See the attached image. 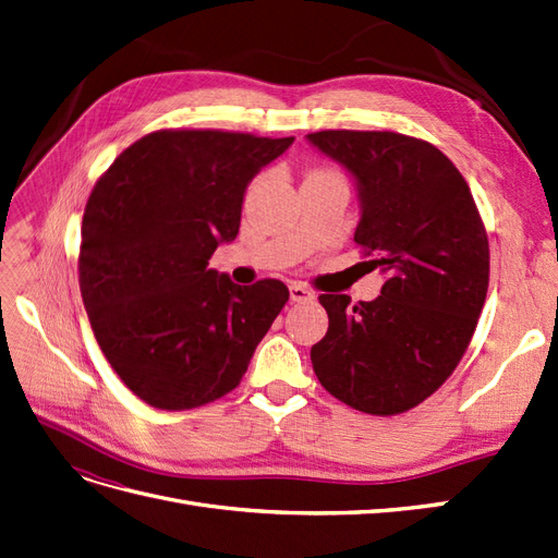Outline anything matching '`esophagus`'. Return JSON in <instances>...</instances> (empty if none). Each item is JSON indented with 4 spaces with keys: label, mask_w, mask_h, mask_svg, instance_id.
Listing matches in <instances>:
<instances>
[{
    "label": "esophagus",
    "mask_w": 558,
    "mask_h": 558,
    "mask_svg": "<svg viewBox=\"0 0 558 558\" xmlns=\"http://www.w3.org/2000/svg\"><path fill=\"white\" fill-rule=\"evenodd\" d=\"M289 291H291V300L293 302H307V300L314 298L307 286H302V283H291Z\"/></svg>",
    "instance_id": "1"
}]
</instances>
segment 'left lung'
<instances>
[{
  "label": "left lung",
  "mask_w": 558,
  "mask_h": 558,
  "mask_svg": "<svg viewBox=\"0 0 558 558\" xmlns=\"http://www.w3.org/2000/svg\"><path fill=\"white\" fill-rule=\"evenodd\" d=\"M307 140L356 179L353 242L386 275L381 295H318L328 332L314 373L349 408L402 414L463 359L488 289V240L463 174L433 144L400 132L320 130Z\"/></svg>",
  "instance_id": "obj_1"
}]
</instances>
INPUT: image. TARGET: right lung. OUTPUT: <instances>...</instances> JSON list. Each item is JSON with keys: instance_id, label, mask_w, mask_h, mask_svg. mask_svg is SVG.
Masks as SVG:
<instances>
[{"instance_id": "1", "label": "right lung", "mask_w": 558, "mask_h": 558, "mask_svg": "<svg viewBox=\"0 0 558 558\" xmlns=\"http://www.w3.org/2000/svg\"><path fill=\"white\" fill-rule=\"evenodd\" d=\"M293 137L158 130L99 177L81 226L78 283L95 340L130 391L193 410L238 386L289 302L279 279L209 269L240 232L248 181Z\"/></svg>"}]
</instances>
